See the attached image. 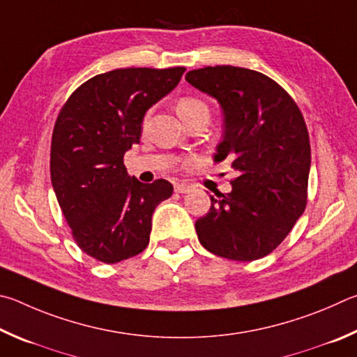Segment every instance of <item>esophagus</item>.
I'll return each mask as SVG.
<instances>
[{"instance_id":"1","label":"esophagus","mask_w":357,"mask_h":357,"mask_svg":"<svg viewBox=\"0 0 357 357\" xmlns=\"http://www.w3.org/2000/svg\"><path fill=\"white\" fill-rule=\"evenodd\" d=\"M174 191L175 192H180V195H186V192L191 191V186L186 185V183L177 182V183H174Z\"/></svg>"}]
</instances>
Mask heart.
I'll list each match as a JSON object with an SVG mask.
<instances>
[{
  "label": "heart",
  "instance_id": "b5f03b06",
  "mask_svg": "<svg viewBox=\"0 0 357 357\" xmlns=\"http://www.w3.org/2000/svg\"><path fill=\"white\" fill-rule=\"evenodd\" d=\"M177 108L178 116L183 119L185 122H190L196 117H210V106L205 100L195 97V96H185L177 100Z\"/></svg>",
  "mask_w": 357,
  "mask_h": 357
}]
</instances>
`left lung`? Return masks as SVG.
<instances>
[{"instance_id":"obj_1","label":"left lung","mask_w":357,"mask_h":357,"mask_svg":"<svg viewBox=\"0 0 357 357\" xmlns=\"http://www.w3.org/2000/svg\"><path fill=\"white\" fill-rule=\"evenodd\" d=\"M186 81L215 97L224 111V136L215 161L236 174L229 195L210 196L196 221L201 245L222 259L251 261L273 252L307 205L310 141L303 112L266 75L234 66L204 67Z\"/></svg>"}]
</instances>
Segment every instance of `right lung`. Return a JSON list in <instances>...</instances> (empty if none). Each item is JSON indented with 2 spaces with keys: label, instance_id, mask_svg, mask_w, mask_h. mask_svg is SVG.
<instances>
[{
  "label": "right lung",
  "instance_id": "add662e5",
  "mask_svg": "<svg viewBox=\"0 0 357 357\" xmlns=\"http://www.w3.org/2000/svg\"><path fill=\"white\" fill-rule=\"evenodd\" d=\"M185 67H130L77 87L54 122L50 174L59 207L81 251L103 264L133 257L149 245L152 215L172 185L128 177L123 155L139 142L150 106L171 92Z\"/></svg>",
  "mask_w": 357,
  "mask_h": 357
}]
</instances>
